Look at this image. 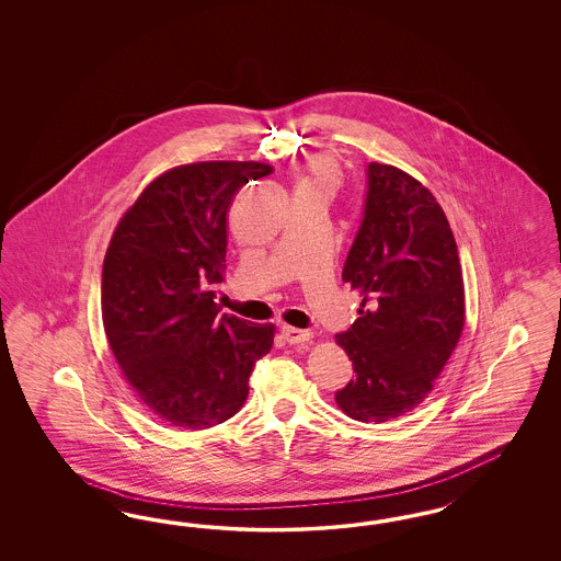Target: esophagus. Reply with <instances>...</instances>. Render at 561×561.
<instances>
[{
    "label": "esophagus",
    "instance_id": "34e87169",
    "mask_svg": "<svg viewBox=\"0 0 561 561\" xmlns=\"http://www.w3.org/2000/svg\"><path fill=\"white\" fill-rule=\"evenodd\" d=\"M282 335H284V340L288 341V343H306V341H310V333L308 331L289 327V324L282 327Z\"/></svg>",
    "mask_w": 561,
    "mask_h": 561
}]
</instances>
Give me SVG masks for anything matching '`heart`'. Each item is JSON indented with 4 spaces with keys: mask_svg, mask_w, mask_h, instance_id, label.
<instances>
[{
    "mask_svg": "<svg viewBox=\"0 0 561 561\" xmlns=\"http://www.w3.org/2000/svg\"><path fill=\"white\" fill-rule=\"evenodd\" d=\"M337 183H340V172L335 169V164L329 160H317L310 164L298 187H321L333 193Z\"/></svg>",
    "mask_w": 561,
    "mask_h": 561,
    "instance_id": "b5f03b06",
    "label": "heart"
}]
</instances>
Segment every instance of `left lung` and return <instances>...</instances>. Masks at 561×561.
I'll list each match as a JSON object with an SVG mask.
<instances>
[{
  "mask_svg": "<svg viewBox=\"0 0 561 561\" xmlns=\"http://www.w3.org/2000/svg\"><path fill=\"white\" fill-rule=\"evenodd\" d=\"M343 282L362 296L356 323L335 340L356 376L335 401L382 424L417 408L459 343L465 289L440 205L408 172L366 167V199Z\"/></svg>",
  "mask_w": 561,
  "mask_h": 561,
  "instance_id": "left-lung-1",
  "label": "left lung"
}]
</instances>
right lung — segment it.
I'll return each instance as SVG.
<instances>
[{
  "mask_svg": "<svg viewBox=\"0 0 561 561\" xmlns=\"http://www.w3.org/2000/svg\"><path fill=\"white\" fill-rule=\"evenodd\" d=\"M261 162L169 170L121 218L102 265V323L137 397L164 422L204 430L230 420L270 354L272 324L220 312L226 214Z\"/></svg>",
  "mask_w": 561,
  "mask_h": 561,
  "instance_id": "1",
  "label": "right lung"
}]
</instances>
